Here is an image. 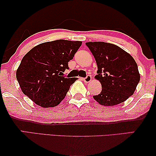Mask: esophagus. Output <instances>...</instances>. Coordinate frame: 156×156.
Returning <instances> with one entry per match:
<instances>
[{
  "label": "esophagus",
  "mask_w": 156,
  "mask_h": 156,
  "mask_svg": "<svg viewBox=\"0 0 156 156\" xmlns=\"http://www.w3.org/2000/svg\"><path fill=\"white\" fill-rule=\"evenodd\" d=\"M83 80H84V82H86V83L89 82L91 80V75H89V74H88V75H87L86 77H84V79H83Z\"/></svg>",
  "instance_id": "obj_1"
}]
</instances>
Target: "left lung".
<instances>
[{"instance_id": "obj_1", "label": "left lung", "mask_w": 156, "mask_h": 156, "mask_svg": "<svg viewBox=\"0 0 156 156\" xmlns=\"http://www.w3.org/2000/svg\"><path fill=\"white\" fill-rule=\"evenodd\" d=\"M97 64L101 91L93 96L103 106L121 104L133 94L140 82L138 65L133 57L116 44L104 42H86Z\"/></svg>"}]
</instances>
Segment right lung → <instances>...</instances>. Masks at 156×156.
<instances>
[{
	"label": "right lung",
	"mask_w": 156,
	"mask_h": 156,
	"mask_svg": "<svg viewBox=\"0 0 156 156\" xmlns=\"http://www.w3.org/2000/svg\"><path fill=\"white\" fill-rule=\"evenodd\" d=\"M82 45L81 41L57 40L35 46L23 57L16 72L21 90L42 107H54L64 99L76 78L63 72Z\"/></svg>",
	"instance_id": "right-lung-1"
}]
</instances>
